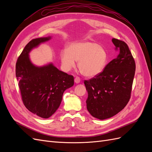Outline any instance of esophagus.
I'll list each match as a JSON object with an SVG mask.
<instances>
[{
    "label": "esophagus",
    "mask_w": 152,
    "mask_h": 152,
    "mask_svg": "<svg viewBox=\"0 0 152 152\" xmlns=\"http://www.w3.org/2000/svg\"><path fill=\"white\" fill-rule=\"evenodd\" d=\"M74 81H75V82L76 84H79V83H80V79L79 77H76L75 78Z\"/></svg>",
    "instance_id": "1"
}]
</instances>
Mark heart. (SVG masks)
Instances as JSON below:
<instances>
[{
	"mask_svg": "<svg viewBox=\"0 0 152 152\" xmlns=\"http://www.w3.org/2000/svg\"><path fill=\"white\" fill-rule=\"evenodd\" d=\"M62 68L65 72L70 71L78 61V67L86 77H94L102 73L108 61L105 49L91 41L72 42L67 49L60 52Z\"/></svg>",
	"mask_w": 152,
	"mask_h": 152,
	"instance_id": "heart-1",
	"label": "heart"
}]
</instances>
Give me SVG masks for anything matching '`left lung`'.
Masks as SVG:
<instances>
[{
  "instance_id": "1",
  "label": "left lung",
  "mask_w": 152,
  "mask_h": 152,
  "mask_svg": "<svg viewBox=\"0 0 152 152\" xmlns=\"http://www.w3.org/2000/svg\"><path fill=\"white\" fill-rule=\"evenodd\" d=\"M118 56L98 75L84 84L88 93L87 109L92 116L104 120L115 115L129 101L135 74L134 59L124 41L112 39Z\"/></svg>"
}]
</instances>
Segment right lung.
Returning <instances> with one entry per match:
<instances>
[{
	"instance_id": "right-lung-1",
	"label": "right lung",
	"mask_w": 152,
	"mask_h": 152,
	"mask_svg": "<svg viewBox=\"0 0 152 152\" xmlns=\"http://www.w3.org/2000/svg\"><path fill=\"white\" fill-rule=\"evenodd\" d=\"M50 39L49 36L30 41L16 64V76L24 105L30 112L44 118L56 112L64 91L74 84L72 75L59 70L52 63L42 66L31 63L30 52Z\"/></svg>"
}]
</instances>
